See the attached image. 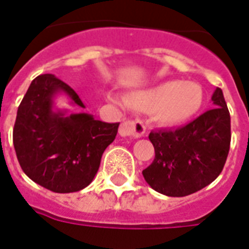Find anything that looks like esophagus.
Returning a JSON list of instances; mask_svg holds the SVG:
<instances>
[{"mask_svg":"<svg viewBox=\"0 0 249 249\" xmlns=\"http://www.w3.org/2000/svg\"><path fill=\"white\" fill-rule=\"evenodd\" d=\"M145 130H146V128H145L142 121L136 120V121H124L123 124L120 125L119 132L123 137L137 139V137H141L145 133Z\"/></svg>","mask_w":249,"mask_h":249,"instance_id":"esophagus-1","label":"esophagus"}]
</instances>
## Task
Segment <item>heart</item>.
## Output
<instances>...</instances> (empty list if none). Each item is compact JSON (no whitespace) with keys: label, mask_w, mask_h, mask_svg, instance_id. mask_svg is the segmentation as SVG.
<instances>
[{"label":"heart","mask_w":249,"mask_h":249,"mask_svg":"<svg viewBox=\"0 0 249 249\" xmlns=\"http://www.w3.org/2000/svg\"><path fill=\"white\" fill-rule=\"evenodd\" d=\"M203 89L193 82L167 80L148 89L125 97L126 106L143 112H153L158 124L165 126L183 124L200 110Z\"/></svg>","instance_id":"1"}]
</instances>
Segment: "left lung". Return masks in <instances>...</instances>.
Masks as SVG:
<instances>
[{"label":"left lung","instance_id":"8db88e82","mask_svg":"<svg viewBox=\"0 0 249 249\" xmlns=\"http://www.w3.org/2000/svg\"><path fill=\"white\" fill-rule=\"evenodd\" d=\"M213 109L174 130L150 132L156 157L142 176L153 190L186 196L202 190L222 173L231 142V117L220 88Z\"/></svg>","mask_w":249,"mask_h":249}]
</instances>
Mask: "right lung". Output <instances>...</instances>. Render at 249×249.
I'll return each instance as SVG.
<instances>
[{
    "label": "right lung",
    "instance_id": "obj_1",
    "mask_svg": "<svg viewBox=\"0 0 249 249\" xmlns=\"http://www.w3.org/2000/svg\"><path fill=\"white\" fill-rule=\"evenodd\" d=\"M64 93L71 104L86 108L68 84L45 73L31 82L17 110L13 143L22 170L31 181L54 193H75L96 176L101 156L113 142L120 123H103L89 113L54 109Z\"/></svg>",
    "mask_w": 249,
    "mask_h": 249
}]
</instances>
